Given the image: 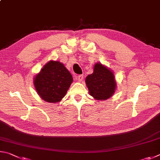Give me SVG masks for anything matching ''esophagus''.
<instances>
[{
    "instance_id": "obj_1",
    "label": "esophagus",
    "mask_w": 160,
    "mask_h": 160,
    "mask_svg": "<svg viewBox=\"0 0 160 160\" xmlns=\"http://www.w3.org/2000/svg\"><path fill=\"white\" fill-rule=\"evenodd\" d=\"M83 79V75H78L77 77V80L78 82H82Z\"/></svg>"
}]
</instances>
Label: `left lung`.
I'll return each instance as SVG.
<instances>
[{"label": "left lung", "mask_w": 160, "mask_h": 160, "mask_svg": "<svg viewBox=\"0 0 160 160\" xmlns=\"http://www.w3.org/2000/svg\"><path fill=\"white\" fill-rule=\"evenodd\" d=\"M89 94L97 100H106L113 96L117 88L114 73L100 62L95 64L93 72L85 80Z\"/></svg>", "instance_id": "left-lung-1"}]
</instances>
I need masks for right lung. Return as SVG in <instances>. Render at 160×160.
<instances>
[{
  "label": "right lung",
  "instance_id": "obj_1",
  "mask_svg": "<svg viewBox=\"0 0 160 160\" xmlns=\"http://www.w3.org/2000/svg\"><path fill=\"white\" fill-rule=\"evenodd\" d=\"M72 82V76L64 64L54 60L47 62L33 78V85L38 96L52 103L62 100Z\"/></svg>",
  "mask_w": 160,
  "mask_h": 160
}]
</instances>
